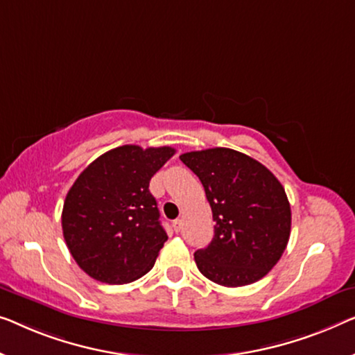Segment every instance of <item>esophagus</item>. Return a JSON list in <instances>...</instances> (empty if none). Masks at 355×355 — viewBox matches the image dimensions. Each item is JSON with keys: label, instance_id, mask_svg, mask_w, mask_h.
<instances>
[{"label": "esophagus", "instance_id": "1", "mask_svg": "<svg viewBox=\"0 0 355 355\" xmlns=\"http://www.w3.org/2000/svg\"><path fill=\"white\" fill-rule=\"evenodd\" d=\"M181 227H182V220L181 219H174L173 220V229L176 230V232H179V230H181Z\"/></svg>", "mask_w": 355, "mask_h": 355}]
</instances>
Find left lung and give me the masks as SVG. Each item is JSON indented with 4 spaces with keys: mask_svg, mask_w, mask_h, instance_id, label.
<instances>
[{
    "mask_svg": "<svg viewBox=\"0 0 355 355\" xmlns=\"http://www.w3.org/2000/svg\"><path fill=\"white\" fill-rule=\"evenodd\" d=\"M179 158L202 181L216 223L211 243L193 254L198 270L223 286L263 279L290 239L291 209L284 186L264 165L232 148Z\"/></svg>",
    "mask_w": 355,
    "mask_h": 355,
    "instance_id": "8db88e82",
    "label": "left lung"
}]
</instances>
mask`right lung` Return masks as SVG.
Masks as SVG:
<instances>
[{"label": "right lung", "mask_w": 355, "mask_h": 355, "mask_svg": "<svg viewBox=\"0 0 355 355\" xmlns=\"http://www.w3.org/2000/svg\"><path fill=\"white\" fill-rule=\"evenodd\" d=\"M174 152L121 146L76 178L64 202L62 230L70 254L92 279L130 284L155 264L168 235L148 184Z\"/></svg>", "instance_id": "1"}]
</instances>
